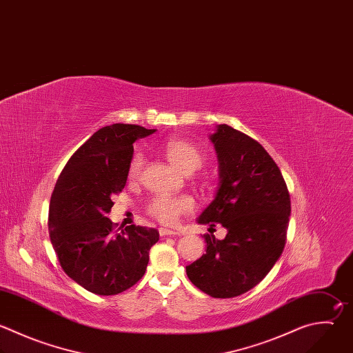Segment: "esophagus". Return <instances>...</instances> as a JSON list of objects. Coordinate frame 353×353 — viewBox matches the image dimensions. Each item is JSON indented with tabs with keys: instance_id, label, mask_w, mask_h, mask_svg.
I'll use <instances>...</instances> for the list:
<instances>
[{
	"instance_id": "34e87169",
	"label": "esophagus",
	"mask_w": 353,
	"mask_h": 353,
	"mask_svg": "<svg viewBox=\"0 0 353 353\" xmlns=\"http://www.w3.org/2000/svg\"><path fill=\"white\" fill-rule=\"evenodd\" d=\"M159 234H161V237H176V236H180V234L177 232V231H174V230H169V228H163V227H161L159 228Z\"/></svg>"
}]
</instances>
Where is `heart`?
Returning a JSON list of instances; mask_svg holds the SVG:
<instances>
[{"instance_id":"1","label":"heart","mask_w":353,"mask_h":353,"mask_svg":"<svg viewBox=\"0 0 353 353\" xmlns=\"http://www.w3.org/2000/svg\"><path fill=\"white\" fill-rule=\"evenodd\" d=\"M162 150L168 161L183 173L190 174L202 166L203 158L199 150L185 140L170 139L163 144ZM143 165V154L136 152L129 162V180H137L140 177ZM194 208L195 202L188 195H157L148 202L147 212L163 224H176L181 216L192 212Z\"/></svg>"}]
</instances>
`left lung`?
I'll use <instances>...</instances> for the list:
<instances>
[{
  "mask_svg": "<svg viewBox=\"0 0 353 353\" xmlns=\"http://www.w3.org/2000/svg\"><path fill=\"white\" fill-rule=\"evenodd\" d=\"M219 161V188L198 217L227 236L205 234L206 254L185 268L190 281L213 298H234L259 284L287 241L291 199L268 151L250 136L219 125L210 137ZM209 228V230H210Z\"/></svg>",
  "mask_w": 353,
  "mask_h": 353,
  "instance_id": "8db88e82",
  "label": "left lung"
}]
</instances>
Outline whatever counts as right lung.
I'll use <instances>...</instances> for the list:
<instances>
[{
    "mask_svg": "<svg viewBox=\"0 0 353 353\" xmlns=\"http://www.w3.org/2000/svg\"><path fill=\"white\" fill-rule=\"evenodd\" d=\"M155 132L125 123L99 129L72 155L55 184L51 244L63 272L92 294L116 295L133 287L159 240L155 228L132 224L116 230L106 217L112 198L126 185L133 144Z\"/></svg>",
    "mask_w": 353,
    "mask_h": 353,
    "instance_id": "obj_1",
    "label": "right lung"
}]
</instances>
